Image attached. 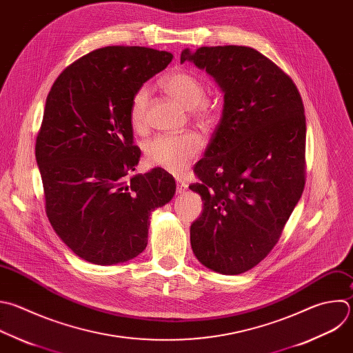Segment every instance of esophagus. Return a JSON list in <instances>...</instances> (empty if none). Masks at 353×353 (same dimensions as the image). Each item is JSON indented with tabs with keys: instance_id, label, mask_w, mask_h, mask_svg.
Wrapping results in <instances>:
<instances>
[{
	"instance_id": "obj_1",
	"label": "esophagus",
	"mask_w": 353,
	"mask_h": 353,
	"mask_svg": "<svg viewBox=\"0 0 353 353\" xmlns=\"http://www.w3.org/2000/svg\"><path fill=\"white\" fill-rule=\"evenodd\" d=\"M187 183H184L183 180H180V179H177V192L179 194H183L185 190H187Z\"/></svg>"
}]
</instances>
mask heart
<instances>
[{"instance_id": "obj_1", "label": "heart", "mask_w": 353, "mask_h": 353, "mask_svg": "<svg viewBox=\"0 0 353 353\" xmlns=\"http://www.w3.org/2000/svg\"><path fill=\"white\" fill-rule=\"evenodd\" d=\"M162 87L190 110L192 119L205 130L214 126L217 119L216 106L206 99L203 81L188 70H176L162 80ZM151 90L148 85L139 87L130 102L129 117L136 130L147 126ZM202 139L192 132L183 134H159L145 144V158L150 165L172 173H180L190 166L202 151Z\"/></svg>"}]
</instances>
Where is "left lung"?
Here are the masks:
<instances>
[{
	"label": "left lung",
	"mask_w": 353,
	"mask_h": 353,
	"mask_svg": "<svg viewBox=\"0 0 353 353\" xmlns=\"http://www.w3.org/2000/svg\"><path fill=\"white\" fill-rule=\"evenodd\" d=\"M205 69L224 94L220 123L194 168L203 201L191 224L196 259L241 274L274 248L305 187L306 119L292 79L251 47L185 48L180 62Z\"/></svg>",
	"instance_id": "8db88e82"
}]
</instances>
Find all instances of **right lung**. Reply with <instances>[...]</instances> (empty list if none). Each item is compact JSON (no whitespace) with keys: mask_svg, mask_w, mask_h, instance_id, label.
Returning <instances> with one entry per match:
<instances>
[{"mask_svg":"<svg viewBox=\"0 0 353 353\" xmlns=\"http://www.w3.org/2000/svg\"><path fill=\"white\" fill-rule=\"evenodd\" d=\"M173 59L166 51L109 46L69 65L46 101L36 140L46 213L81 259L116 265L148 244L150 214L176 192L172 174L136 170L129 110L134 91Z\"/></svg>","mask_w":353,"mask_h":353,"instance_id":"add662e5","label":"right lung"}]
</instances>
